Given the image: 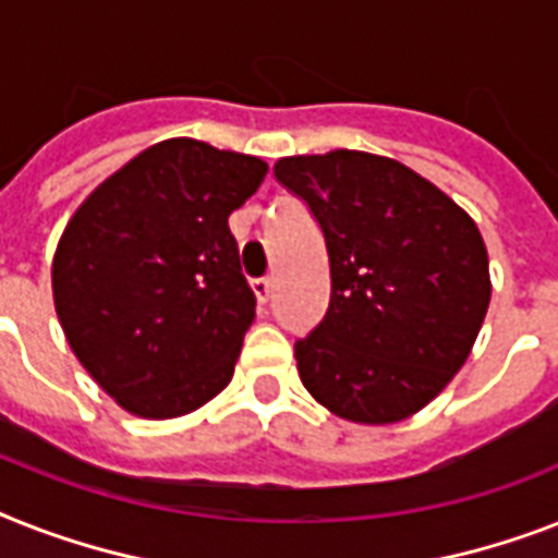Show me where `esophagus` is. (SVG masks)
Listing matches in <instances>:
<instances>
[{
    "mask_svg": "<svg viewBox=\"0 0 558 558\" xmlns=\"http://www.w3.org/2000/svg\"><path fill=\"white\" fill-rule=\"evenodd\" d=\"M252 292H255L257 303H269L271 278H255V280H252Z\"/></svg>",
    "mask_w": 558,
    "mask_h": 558,
    "instance_id": "34e87169",
    "label": "esophagus"
}]
</instances>
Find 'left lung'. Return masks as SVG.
Segmentation results:
<instances>
[{"label":"left lung","mask_w":558,"mask_h":558,"mask_svg":"<svg viewBox=\"0 0 558 558\" xmlns=\"http://www.w3.org/2000/svg\"><path fill=\"white\" fill-rule=\"evenodd\" d=\"M320 226L329 306L294 341L303 387L357 424L427 407L468 361L490 303L484 240L436 185L387 157L329 151L275 162Z\"/></svg>","instance_id":"obj_1"}]
</instances>
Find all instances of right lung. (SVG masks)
I'll list each match as a JSON object with an SVG mask.
<instances>
[{
  "mask_svg": "<svg viewBox=\"0 0 558 558\" xmlns=\"http://www.w3.org/2000/svg\"><path fill=\"white\" fill-rule=\"evenodd\" d=\"M266 162L166 140L76 208L53 257V303L90 378L134 415L174 418L232 381L255 294L229 215Z\"/></svg>",
  "mask_w": 558,
  "mask_h": 558,
  "instance_id": "add662e5",
  "label": "right lung"
}]
</instances>
